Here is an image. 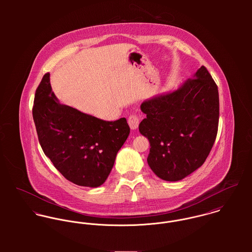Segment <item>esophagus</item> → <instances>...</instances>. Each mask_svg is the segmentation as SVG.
Segmentation results:
<instances>
[{
	"instance_id": "1",
	"label": "esophagus",
	"mask_w": 252,
	"mask_h": 252,
	"mask_svg": "<svg viewBox=\"0 0 252 252\" xmlns=\"http://www.w3.org/2000/svg\"><path fill=\"white\" fill-rule=\"evenodd\" d=\"M128 124L132 130H136L140 124V117L137 114H132L128 118Z\"/></svg>"
}]
</instances>
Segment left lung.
Instances as JSON below:
<instances>
[{
	"instance_id": "left-lung-1",
	"label": "left lung",
	"mask_w": 252,
	"mask_h": 252,
	"mask_svg": "<svg viewBox=\"0 0 252 252\" xmlns=\"http://www.w3.org/2000/svg\"><path fill=\"white\" fill-rule=\"evenodd\" d=\"M139 130L150 144L147 163L167 181L182 180L200 168L216 142L219 96L205 66L178 90L144 102Z\"/></svg>"
}]
</instances>
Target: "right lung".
I'll return each instance as SVG.
<instances>
[{
  "label": "right lung",
  "instance_id": "add662e5",
  "mask_svg": "<svg viewBox=\"0 0 252 252\" xmlns=\"http://www.w3.org/2000/svg\"><path fill=\"white\" fill-rule=\"evenodd\" d=\"M33 118L44 154L65 179L98 187L108 179L116 154L127 140L126 118L105 121L61 105L45 73L37 86Z\"/></svg>",
  "mask_w": 252,
  "mask_h": 252
}]
</instances>
